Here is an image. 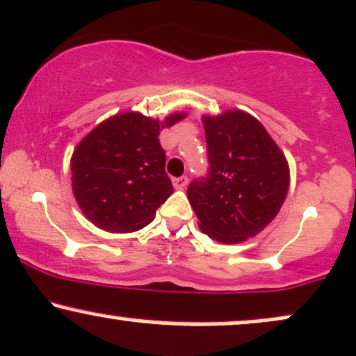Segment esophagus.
I'll list each match as a JSON object with an SVG mask.
<instances>
[{
	"mask_svg": "<svg viewBox=\"0 0 356 356\" xmlns=\"http://www.w3.org/2000/svg\"><path fill=\"white\" fill-rule=\"evenodd\" d=\"M172 182H174L175 189H184V187L187 186V177L186 175H182V177H175Z\"/></svg>",
	"mask_w": 356,
	"mask_h": 356,
	"instance_id": "esophagus-1",
	"label": "esophagus"
}]
</instances>
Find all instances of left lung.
I'll return each instance as SVG.
<instances>
[{
	"label": "left lung",
	"mask_w": 356,
	"mask_h": 356,
	"mask_svg": "<svg viewBox=\"0 0 356 356\" xmlns=\"http://www.w3.org/2000/svg\"><path fill=\"white\" fill-rule=\"evenodd\" d=\"M208 175L187 187L199 229L218 243H243L277 216L289 163L264 124L241 109L202 116Z\"/></svg>",
	"instance_id": "left-lung-1"
}]
</instances>
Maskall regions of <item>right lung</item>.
<instances>
[{
  "label": "right lung",
  "instance_id": "obj_1",
  "mask_svg": "<svg viewBox=\"0 0 356 356\" xmlns=\"http://www.w3.org/2000/svg\"><path fill=\"white\" fill-rule=\"evenodd\" d=\"M182 118L186 113H172L163 121L121 113L81 140L70 159L72 193L92 225L109 233H131L154 220L174 193L160 128Z\"/></svg>",
  "mask_w": 356,
  "mask_h": 356
}]
</instances>
